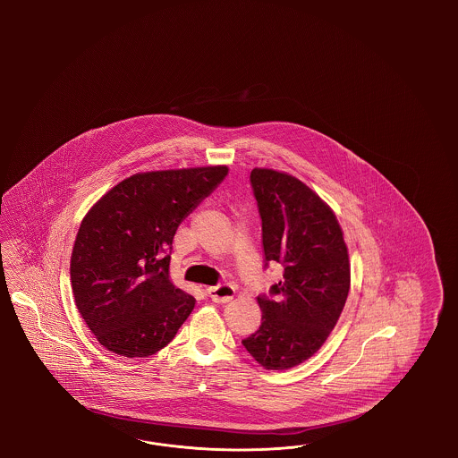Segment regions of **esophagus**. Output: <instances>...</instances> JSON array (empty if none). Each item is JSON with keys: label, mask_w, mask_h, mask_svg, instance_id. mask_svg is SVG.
I'll list each match as a JSON object with an SVG mask.
<instances>
[{"label": "esophagus", "mask_w": 458, "mask_h": 458, "mask_svg": "<svg viewBox=\"0 0 458 458\" xmlns=\"http://www.w3.org/2000/svg\"><path fill=\"white\" fill-rule=\"evenodd\" d=\"M209 299L218 304H226L235 297V287L230 284H220L215 287H208Z\"/></svg>", "instance_id": "esophagus-1"}]
</instances>
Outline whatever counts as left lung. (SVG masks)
<instances>
[{
	"label": "left lung",
	"mask_w": 458,
	"mask_h": 458,
	"mask_svg": "<svg viewBox=\"0 0 458 458\" xmlns=\"http://www.w3.org/2000/svg\"><path fill=\"white\" fill-rule=\"evenodd\" d=\"M250 182L262 218L265 267L284 278L259 295L262 324L242 344L265 369H289L314 356L346 304L351 265L343 230L309 186L287 173L255 167Z\"/></svg>",
	"instance_id": "obj_1"
}]
</instances>
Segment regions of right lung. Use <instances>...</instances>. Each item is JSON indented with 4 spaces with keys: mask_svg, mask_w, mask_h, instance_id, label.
<instances>
[{
    "mask_svg": "<svg viewBox=\"0 0 458 458\" xmlns=\"http://www.w3.org/2000/svg\"><path fill=\"white\" fill-rule=\"evenodd\" d=\"M226 174V166L138 173L83 216L70 259L72 292L107 351L153 356L188 319L196 301L169 280V250L181 222Z\"/></svg>",
    "mask_w": 458,
    "mask_h": 458,
    "instance_id": "add662e5",
    "label": "right lung"
}]
</instances>
